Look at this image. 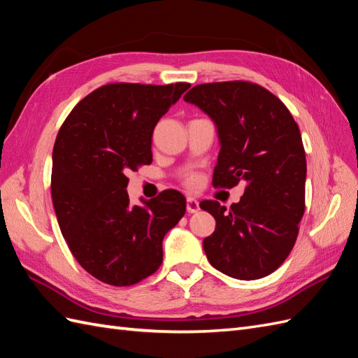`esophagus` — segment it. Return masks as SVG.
I'll return each mask as SVG.
<instances>
[{"label":"esophagus","mask_w":358,"mask_h":358,"mask_svg":"<svg viewBox=\"0 0 358 358\" xmlns=\"http://www.w3.org/2000/svg\"><path fill=\"white\" fill-rule=\"evenodd\" d=\"M186 208H187L189 213H196L198 210H199V201L189 196L187 201H186Z\"/></svg>","instance_id":"1"}]
</instances>
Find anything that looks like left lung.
<instances>
[{"label": "left lung", "mask_w": 358, "mask_h": 358, "mask_svg": "<svg viewBox=\"0 0 358 358\" xmlns=\"http://www.w3.org/2000/svg\"><path fill=\"white\" fill-rule=\"evenodd\" d=\"M185 101L216 125L221 151L213 186L246 181L230 208L217 201L199 207L216 219L203 246L213 268L237 280H259L287 259L306 208L307 162L301 133L287 107L250 81L198 85Z\"/></svg>", "instance_id": "obj_1"}]
</instances>
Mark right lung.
I'll return each instance as SVG.
<instances>
[{
	"label": "right lung",
	"instance_id": "right-lung-1",
	"mask_svg": "<svg viewBox=\"0 0 358 358\" xmlns=\"http://www.w3.org/2000/svg\"><path fill=\"white\" fill-rule=\"evenodd\" d=\"M190 87L113 83L72 108L52 150L51 196L60 231L80 266L110 286H133L163 262V237L186 212L164 190L131 206L127 173L152 162L160 117Z\"/></svg>",
	"mask_w": 358,
	"mask_h": 358
}]
</instances>
